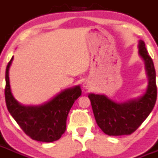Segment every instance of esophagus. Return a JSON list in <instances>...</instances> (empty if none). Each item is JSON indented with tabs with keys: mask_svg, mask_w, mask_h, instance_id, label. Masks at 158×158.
Masks as SVG:
<instances>
[{
	"mask_svg": "<svg viewBox=\"0 0 158 158\" xmlns=\"http://www.w3.org/2000/svg\"><path fill=\"white\" fill-rule=\"evenodd\" d=\"M90 86H91V84H90V83L88 81H85L83 83V88H86V89H88L90 87Z\"/></svg>",
	"mask_w": 158,
	"mask_h": 158,
	"instance_id": "esophagus-1",
	"label": "esophagus"
}]
</instances>
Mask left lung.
Segmentation results:
<instances>
[{
  "mask_svg": "<svg viewBox=\"0 0 158 158\" xmlns=\"http://www.w3.org/2000/svg\"><path fill=\"white\" fill-rule=\"evenodd\" d=\"M138 49L149 80L146 91L142 96L117 103L104 95H88L98 126L109 136L132 134L148 117L157 100L156 71L153 59L142 40L139 41Z\"/></svg>",
  "mask_w": 158,
  "mask_h": 158,
  "instance_id": "obj_1",
  "label": "left lung"
}]
</instances>
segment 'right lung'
I'll return each instance as SVG.
<instances>
[{
    "label": "right lung",
    "instance_id": "1",
    "mask_svg": "<svg viewBox=\"0 0 158 158\" xmlns=\"http://www.w3.org/2000/svg\"><path fill=\"white\" fill-rule=\"evenodd\" d=\"M12 57L5 71V96L8 111L24 132L33 140L52 142L59 140L66 131L67 118L74 102L81 95L79 86L68 88L51 100L39 106H24L19 104L10 89L9 70Z\"/></svg>",
    "mask_w": 158,
    "mask_h": 158
}]
</instances>
